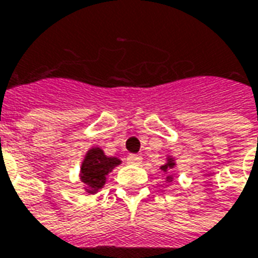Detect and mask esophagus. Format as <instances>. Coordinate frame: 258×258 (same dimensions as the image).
I'll use <instances>...</instances> for the list:
<instances>
[{"label": "esophagus", "instance_id": "obj_1", "mask_svg": "<svg viewBox=\"0 0 258 258\" xmlns=\"http://www.w3.org/2000/svg\"><path fill=\"white\" fill-rule=\"evenodd\" d=\"M127 163H132V165H139V163H142V157L140 155H135V154H132L127 157Z\"/></svg>", "mask_w": 258, "mask_h": 258}]
</instances>
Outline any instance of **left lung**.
I'll return each mask as SVG.
<instances>
[{"mask_svg":"<svg viewBox=\"0 0 258 258\" xmlns=\"http://www.w3.org/2000/svg\"><path fill=\"white\" fill-rule=\"evenodd\" d=\"M173 165H174V163H173L172 161H169V162L166 163V165H163V166H162V168H161V169H162L163 172H166V170H168V169L173 168Z\"/></svg>","mask_w":258,"mask_h":258,"instance_id":"8db88e82","label":"left lung"}]
</instances>
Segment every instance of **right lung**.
Returning a JSON list of instances; mask_svg holds the SVG:
<instances>
[{"mask_svg":"<svg viewBox=\"0 0 258 258\" xmlns=\"http://www.w3.org/2000/svg\"><path fill=\"white\" fill-rule=\"evenodd\" d=\"M119 165L118 158L106 157L101 150L93 148L86 154L82 169H81V180L88 185L89 192H95L101 188L106 183L107 174L111 172V169Z\"/></svg>","mask_w":258,"mask_h":258,"instance_id":"1","label":"right lung"}]
</instances>
